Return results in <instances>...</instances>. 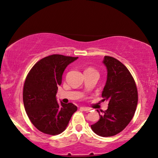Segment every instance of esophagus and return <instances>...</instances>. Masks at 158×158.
I'll list each match as a JSON object with an SVG mask.
<instances>
[{
    "label": "esophagus",
    "mask_w": 158,
    "mask_h": 158,
    "mask_svg": "<svg viewBox=\"0 0 158 158\" xmlns=\"http://www.w3.org/2000/svg\"><path fill=\"white\" fill-rule=\"evenodd\" d=\"M80 108H81V110H83V111H89V108H87V107H81Z\"/></svg>",
    "instance_id": "obj_1"
}]
</instances>
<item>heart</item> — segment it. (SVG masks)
<instances>
[{
	"label": "heart",
	"instance_id": "b5f03b06",
	"mask_svg": "<svg viewBox=\"0 0 158 158\" xmlns=\"http://www.w3.org/2000/svg\"><path fill=\"white\" fill-rule=\"evenodd\" d=\"M85 71H95V70H94L93 69H91V68H89V69H87Z\"/></svg>",
	"mask_w": 158,
	"mask_h": 158
}]
</instances>
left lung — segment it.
Listing matches in <instances>:
<instances>
[{"label":"left lung","mask_w":158,"mask_h":158,"mask_svg":"<svg viewBox=\"0 0 158 158\" xmlns=\"http://www.w3.org/2000/svg\"><path fill=\"white\" fill-rule=\"evenodd\" d=\"M103 63L107 69V80L102 92L103 101L108 102L107 110H102L99 120L91 125L101 136H112L120 133L132 119L138 102L135 81L127 67L118 59L105 56Z\"/></svg>","instance_id":"8db88e82"}]
</instances>
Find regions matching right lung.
<instances>
[{
    "instance_id": "right-lung-1",
    "label": "right lung",
    "mask_w": 158,
    "mask_h": 158,
    "mask_svg": "<svg viewBox=\"0 0 158 158\" xmlns=\"http://www.w3.org/2000/svg\"><path fill=\"white\" fill-rule=\"evenodd\" d=\"M78 57L52 55L40 59L27 75L23 102L28 118L38 130L56 135L66 130L77 110L73 103L56 101L58 86L67 66Z\"/></svg>"
}]
</instances>
